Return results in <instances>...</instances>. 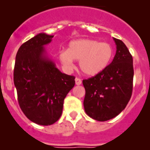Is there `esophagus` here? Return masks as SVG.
<instances>
[{
  "label": "esophagus",
  "mask_w": 150,
  "mask_h": 150,
  "mask_svg": "<svg viewBox=\"0 0 150 150\" xmlns=\"http://www.w3.org/2000/svg\"><path fill=\"white\" fill-rule=\"evenodd\" d=\"M75 83H76V85H80L82 83V81L80 78H78V77H76V79H75Z\"/></svg>",
  "instance_id": "34e87169"
}]
</instances>
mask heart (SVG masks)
Here are the masks:
<instances>
[{
	"mask_svg": "<svg viewBox=\"0 0 150 150\" xmlns=\"http://www.w3.org/2000/svg\"><path fill=\"white\" fill-rule=\"evenodd\" d=\"M113 56V48L107 42L91 39H79L69 44L67 50L59 52L60 62L66 69L74 67V59L79 60V68L87 76H96L109 66Z\"/></svg>",
	"mask_w": 150,
	"mask_h": 150,
	"instance_id": "1",
	"label": "heart"
}]
</instances>
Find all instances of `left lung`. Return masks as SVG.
<instances>
[{
	"mask_svg": "<svg viewBox=\"0 0 150 150\" xmlns=\"http://www.w3.org/2000/svg\"><path fill=\"white\" fill-rule=\"evenodd\" d=\"M117 52L112 62L100 74L83 80V107L98 121H106L125 110L132 95L133 59L122 40L113 38Z\"/></svg>",
	"mask_w": 150,
	"mask_h": 150,
	"instance_id": "1",
	"label": "left lung"
}]
</instances>
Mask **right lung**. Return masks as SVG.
Here are the masks:
<instances>
[{"instance_id": "1", "label": "right lung", "mask_w": 150, "mask_h": 150, "mask_svg": "<svg viewBox=\"0 0 150 150\" xmlns=\"http://www.w3.org/2000/svg\"><path fill=\"white\" fill-rule=\"evenodd\" d=\"M54 36L39 33L21 45L16 54L14 83L21 110L32 122L51 125L62 115L64 98L75 76L62 74L46 55L44 46Z\"/></svg>"}]
</instances>
